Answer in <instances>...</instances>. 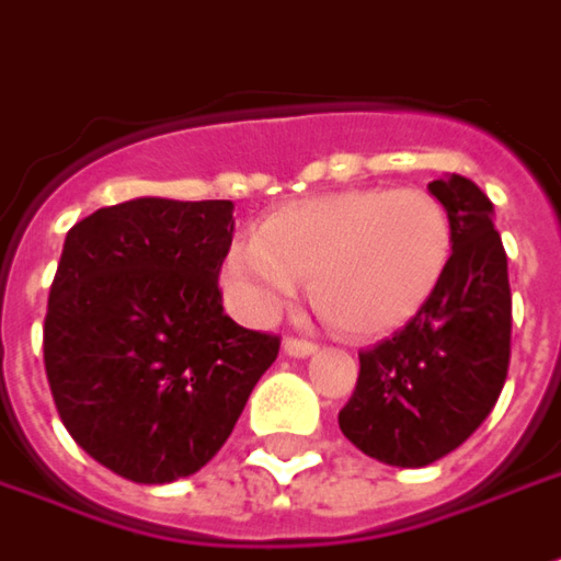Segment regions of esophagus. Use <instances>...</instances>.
<instances>
[{
  "instance_id": "obj_1",
  "label": "esophagus",
  "mask_w": 561,
  "mask_h": 561,
  "mask_svg": "<svg viewBox=\"0 0 561 561\" xmlns=\"http://www.w3.org/2000/svg\"><path fill=\"white\" fill-rule=\"evenodd\" d=\"M282 351L288 354V357H310V354H317V344L313 341H304V339H285L282 341Z\"/></svg>"
}]
</instances>
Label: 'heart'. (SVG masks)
<instances>
[{"label": "heart", "instance_id": "heart-1", "mask_svg": "<svg viewBox=\"0 0 561 561\" xmlns=\"http://www.w3.org/2000/svg\"><path fill=\"white\" fill-rule=\"evenodd\" d=\"M454 254V226L422 188H344L273 210L229 248L222 288L236 313L266 322L310 279L339 332L388 335L432 300Z\"/></svg>", "mask_w": 561, "mask_h": 561}]
</instances>
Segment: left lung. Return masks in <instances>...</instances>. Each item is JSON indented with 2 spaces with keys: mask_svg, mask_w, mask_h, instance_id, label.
I'll list each match as a JSON object with an SVG mask.
<instances>
[{
  "mask_svg": "<svg viewBox=\"0 0 561 561\" xmlns=\"http://www.w3.org/2000/svg\"><path fill=\"white\" fill-rule=\"evenodd\" d=\"M454 226V254L432 300L359 354L344 437L397 469H422L472 437L510 369L512 295L491 198L466 176L428 183Z\"/></svg>",
  "mask_w": 561,
  "mask_h": 561,
  "instance_id": "8db88e82",
  "label": "left lung"
}]
</instances>
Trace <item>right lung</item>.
Wrapping results in <instances>:
<instances>
[{"label": "right lung", "instance_id": "add662e5", "mask_svg": "<svg viewBox=\"0 0 561 561\" xmlns=\"http://www.w3.org/2000/svg\"><path fill=\"white\" fill-rule=\"evenodd\" d=\"M232 210L133 198L65 239L43 329L51 397L70 437L136 484L207 466L279 354L222 313Z\"/></svg>", "mask_w": 561, "mask_h": 561}]
</instances>
